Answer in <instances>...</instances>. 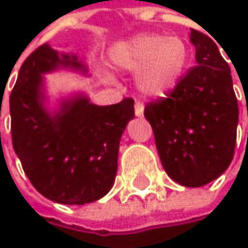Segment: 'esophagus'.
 <instances>
[{
	"mask_svg": "<svg viewBox=\"0 0 248 248\" xmlns=\"http://www.w3.org/2000/svg\"><path fill=\"white\" fill-rule=\"evenodd\" d=\"M143 109L145 108H143V103L142 102H136L135 103V115L136 116H142L143 115Z\"/></svg>",
	"mask_w": 248,
	"mask_h": 248,
	"instance_id": "esophagus-1",
	"label": "esophagus"
}]
</instances>
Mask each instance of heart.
<instances>
[{"label":"heart","mask_w":248,"mask_h":248,"mask_svg":"<svg viewBox=\"0 0 248 248\" xmlns=\"http://www.w3.org/2000/svg\"><path fill=\"white\" fill-rule=\"evenodd\" d=\"M109 56L116 69L136 72V86L143 94L161 97L182 80L191 63V47L176 34L142 32L113 46Z\"/></svg>","instance_id":"1"}]
</instances>
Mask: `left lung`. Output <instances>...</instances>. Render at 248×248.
I'll use <instances>...</instances> for the list:
<instances>
[{"mask_svg":"<svg viewBox=\"0 0 248 248\" xmlns=\"http://www.w3.org/2000/svg\"><path fill=\"white\" fill-rule=\"evenodd\" d=\"M197 66L168 97L145 106L165 172L184 186H202L230 167L238 124V103L225 62L208 35L192 30Z\"/></svg>","mask_w":248,"mask_h":248,"instance_id":"obj_1","label":"left lung"}]
</instances>
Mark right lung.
<instances>
[{"label":"right lung","instance_id":"add662e5","mask_svg":"<svg viewBox=\"0 0 248 248\" xmlns=\"http://www.w3.org/2000/svg\"><path fill=\"white\" fill-rule=\"evenodd\" d=\"M59 67L87 73L76 54H59L48 44L25 59L10 94L13 146L41 195L83 205L105 197L115 182L119 142L135 116L133 99L96 106L77 94L50 112L44 106L43 75Z\"/></svg>","mask_w":248,"mask_h":248}]
</instances>
